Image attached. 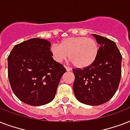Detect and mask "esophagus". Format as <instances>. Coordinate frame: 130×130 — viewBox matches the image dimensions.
I'll use <instances>...</instances> for the list:
<instances>
[{"mask_svg": "<svg viewBox=\"0 0 130 130\" xmlns=\"http://www.w3.org/2000/svg\"><path fill=\"white\" fill-rule=\"evenodd\" d=\"M64 68H66V70L67 72H69V71H70V70H71V68H70V67H68V66H64Z\"/></svg>", "mask_w": 130, "mask_h": 130, "instance_id": "34e87169", "label": "esophagus"}]
</instances>
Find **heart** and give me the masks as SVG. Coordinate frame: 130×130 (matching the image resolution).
<instances>
[{"label": "heart", "instance_id": "1", "mask_svg": "<svg viewBox=\"0 0 130 130\" xmlns=\"http://www.w3.org/2000/svg\"><path fill=\"white\" fill-rule=\"evenodd\" d=\"M100 46L97 41L85 37H71L62 40L50 47L51 56L56 62L60 63L69 57L76 67L85 68L91 66L97 59Z\"/></svg>", "mask_w": 130, "mask_h": 130}]
</instances>
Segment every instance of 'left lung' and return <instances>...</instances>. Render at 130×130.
I'll list each match as a JSON object with an SVG mask.
<instances>
[{
	"mask_svg": "<svg viewBox=\"0 0 130 130\" xmlns=\"http://www.w3.org/2000/svg\"><path fill=\"white\" fill-rule=\"evenodd\" d=\"M100 45L97 59L83 69H73V91L78 101L97 106L111 99L121 76L122 56L114 41L92 34Z\"/></svg>",
	"mask_w": 130,
	"mask_h": 130,
	"instance_id": "obj_1",
	"label": "left lung"
}]
</instances>
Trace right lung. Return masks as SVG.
Masks as SVG:
<instances>
[{
    "label": "right lung",
    "instance_id": "obj_1",
    "mask_svg": "<svg viewBox=\"0 0 130 130\" xmlns=\"http://www.w3.org/2000/svg\"><path fill=\"white\" fill-rule=\"evenodd\" d=\"M50 42L35 38L16 45L8 57V76L19 100L31 106H42L56 95L66 69L53 59Z\"/></svg>",
    "mask_w": 130,
    "mask_h": 130
}]
</instances>
